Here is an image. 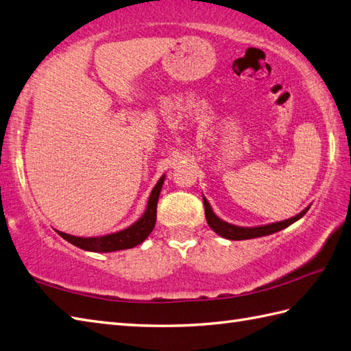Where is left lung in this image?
I'll list each match as a JSON object with an SVG mask.
<instances>
[{
    "label": "left lung",
    "instance_id": "8db88e82",
    "mask_svg": "<svg viewBox=\"0 0 351 351\" xmlns=\"http://www.w3.org/2000/svg\"><path fill=\"white\" fill-rule=\"evenodd\" d=\"M203 205H205V215H206V221L209 224L210 229H213L215 233L221 234L223 238L230 239V241H243V239H252V238H260V236H266V234H272L275 232H280L282 229H286L290 224L298 221L299 218H302L306 210H302L299 215L293 217L290 219H286V221H280V223H274V224H267V226H260V227H238V226H232L226 221H221L210 209L208 200L203 197Z\"/></svg>",
    "mask_w": 351,
    "mask_h": 351
}]
</instances>
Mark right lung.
<instances>
[{"label":"right lung","instance_id":"1","mask_svg":"<svg viewBox=\"0 0 351 351\" xmlns=\"http://www.w3.org/2000/svg\"><path fill=\"white\" fill-rule=\"evenodd\" d=\"M162 182H165V176H161L157 185L154 186V190H152V193L149 195V200H148V206H146V210L142 215V218L138 219L137 223H134L133 226H130L128 229L121 230L118 233L100 236V238H77V236H71V234L62 233V232H58V234L65 241L73 243V245H76V247L86 250V251L110 252V251L133 248L148 238L149 233L154 230V227H156L157 203H158V195L161 191Z\"/></svg>","mask_w":351,"mask_h":351}]
</instances>
